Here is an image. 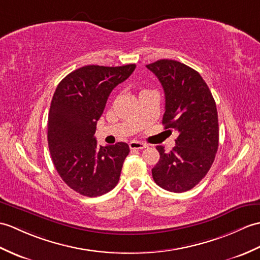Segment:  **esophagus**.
Here are the masks:
<instances>
[{
    "label": "esophagus",
    "mask_w": 260,
    "mask_h": 260,
    "mask_svg": "<svg viewBox=\"0 0 260 260\" xmlns=\"http://www.w3.org/2000/svg\"><path fill=\"white\" fill-rule=\"evenodd\" d=\"M129 147H131V149H143V148H146L147 145L143 142L133 141L129 143Z\"/></svg>",
    "instance_id": "1"
}]
</instances>
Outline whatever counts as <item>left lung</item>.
Listing matches in <instances>:
<instances>
[{"label": "left lung", "mask_w": 260, "mask_h": 260, "mask_svg": "<svg viewBox=\"0 0 260 260\" xmlns=\"http://www.w3.org/2000/svg\"><path fill=\"white\" fill-rule=\"evenodd\" d=\"M165 93L162 125L178 132L174 148L157 146L159 160L152 170L155 183L173 192L189 190L206 176L218 149L216 103L201 74L183 63L159 59L146 65Z\"/></svg>", "instance_id": "left-lung-1"}]
</instances>
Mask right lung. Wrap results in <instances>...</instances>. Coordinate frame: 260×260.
Listing matches in <instances>:
<instances>
[{"instance_id":"right-lung-1","label":"right lung","mask_w":260,"mask_h":260,"mask_svg":"<svg viewBox=\"0 0 260 260\" xmlns=\"http://www.w3.org/2000/svg\"><path fill=\"white\" fill-rule=\"evenodd\" d=\"M135 68L83 66L66 75L53 95L47 122L51 157L63 182L83 196H102L118 183L128 145L99 146L94 134L108 96Z\"/></svg>"}]
</instances>
